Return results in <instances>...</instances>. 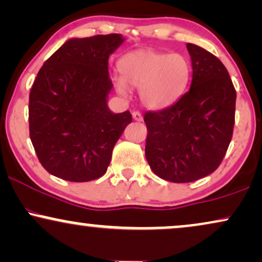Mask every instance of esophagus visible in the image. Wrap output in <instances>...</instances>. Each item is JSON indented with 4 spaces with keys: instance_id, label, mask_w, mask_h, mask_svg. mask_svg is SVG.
Instances as JSON below:
<instances>
[{
    "instance_id": "obj_1",
    "label": "esophagus",
    "mask_w": 262,
    "mask_h": 262,
    "mask_svg": "<svg viewBox=\"0 0 262 262\" xmlns=\"http://www.w3.org/2000/svg\"><path fill=\"white\" fill-rule=\"evenodd\" d=\"M132 116H133V118L135 121H138V122L142 121V115L139 111H134L133 114H132Z\"/></svg>"
}]
</instances>
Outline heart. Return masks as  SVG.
Instances as JSON below:
<instances>
[{"mask_svg": "<svg viewBox=\"0 0 262 262\" xmlns=\"http://www.w3.org/2000/svg\"><path fill=\"white\" fill-rule=\"evenodd\" d=\"M121 78L116 89L124 94L127 87L138 89L145 106L151 110L170 106L186 89L191 78L190 62L183 54L139 49L120 60Z\"/></svg>", "mask_w": 262, "mask_h": 262, "instance_id": "obj_1", "label": "heart"}]
</instances>
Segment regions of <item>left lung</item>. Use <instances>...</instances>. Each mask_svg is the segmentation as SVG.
<instances>
[{"label":"left lung","instance_id":"8db88e82","mask_svg":"<svg viewBox=\"0 0 262 262\" xmlns=\"http://www.w3.org/2000/svg\"><path fill=\"white\" fill-rule=\"evenodd\" d=\"M191 87L169 107L144 116L145 156L152 171L171 183H191L216 170L232 139L236 89L215 55L187 43Z\"/></svg>","mask_w":262,"mask_h":262}]
</instances>
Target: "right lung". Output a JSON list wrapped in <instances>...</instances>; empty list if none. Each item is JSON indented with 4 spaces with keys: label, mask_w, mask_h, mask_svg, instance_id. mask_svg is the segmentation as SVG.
Returning <instances> with one entry per match:
<instances>
[{
    "label": "right lung",
    "mask_w": 262,
    "mask_h": 262,
    "mask_svg": "<svg viewBox=\"0 0 262 262\" xmlns=\"http://www.w3.org/2000/svg\"><path fill=\"white\" fill-rule=\"evenodd\" d=\"M120 34L70 38L38 71L29 98L30 139L48 173L74 183L106 173L112 150L132 122L107 106L108 57Z\"/></svg>",
    "instance_id": "obj_1"
}]
</instances>
